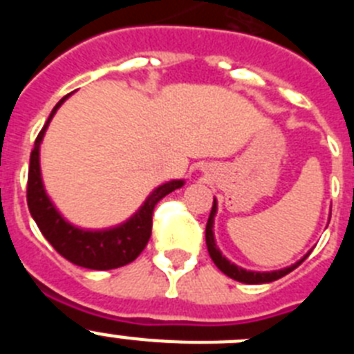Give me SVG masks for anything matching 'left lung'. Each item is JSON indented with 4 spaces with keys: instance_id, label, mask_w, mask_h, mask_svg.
Wrapping results in <instances>:
<instances>
[{
    "instance_id": "1",
    "label": "left lung",
    "mask_w": 354,
    "mask_h": 354,
    "mask_svg": "<svg viewBox=\"0 0 354 354\" xmlns=\"http://www.w3.org/2000/svg\"><path fill=\"white\" fill-rule=\"evenodd\" d=\"M216 209L218 207H216V200H214V202H212L211 214H209L207 227H205V243H207V252H209V255H211L212 262L218 266V270H220L221 273L227 274V277L232 278V280H237V282H243V283H270V282H274V280H278V278H282V277H286V274H289L290 271L296 270V268H298V266L305 261V257H303L301 261L296 262V264H292V266H289V268H286V270L268 271V273L246 271V270H243V268H239V266L232 264V262L227 261V259L221 255V252L218 250V246H216L214 234H212V223H214Z\"/></svg>"
}]
</instances>
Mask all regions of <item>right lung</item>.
<instances>
[{"instance_id":"1","label":"right lung","mask_w":354,"mask_h":354,"mask_svg":"<svg viewBox=\"0 0 354 354\" xmlns=\"http://www.w3.org/2000/svg\"><path fill=\"white\" fill-rule=\"evenodd\" d=\"M67 97L68 95H65L53 108L46 126L37 136L35 147L31 150L26 189L28 209L42 236L68 262L81 268H88V270H115V268L133 262L143 252L152 234V214H154L156 204L168 193L183 187L184 180H170L156 187L145 200V204L138 209V212L118 227L108 228V230H83L65 221L44 189L39 150L53 115L64 104Z\"/></svg>"}]
</instances>
